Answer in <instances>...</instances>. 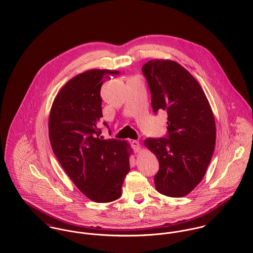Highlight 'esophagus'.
I'll list each match as a JSON object with an SVG mask.
<instances>
[{
	"mask_svg": "<svg viewBox=\"0 0 253 253\" xmlns=\"http://www.w3.org/2000/svg\"><path fill=\"white\" fill-rule=\"evenodd\" d=\"M130 145H131V147H132V149H133V151H134L135 153H137V152L140 151L139 141H137V140H131V141H130Z\"/></svg>",
	"mask_w": 253,
	"mask_h": 253,
	"instance_id": "esophagus-1",
	"label": "esophagus"
}]
</instances>
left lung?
<instances>
[{"label": "left lung", "instance_id": "1", "mask_svg": "<svg viewBox=\"0 0 253 253\" xmlns=\"http://www.w3.org/2000/svg\"><path fill=\"white\" fill-rule=\"evenodd\" d=\"M142 73L154 113H168L167 137L144 141L160 164L154 176L156 189L168 197H184L204 178L213 155L212 110L200 84L177 62L153 59L143 65Z\"/></svg>", "mask_w": 253, "mask_h": 253}]
</instances>
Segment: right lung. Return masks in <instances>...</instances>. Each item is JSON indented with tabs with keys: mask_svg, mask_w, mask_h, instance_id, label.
Segmentation results:
<instances>
[{
	"mask_svg": "<svg viewBox=\"0 0 253 253\" xmlns=\"http://www.w3.org/2000/svg\"><path fill=\"white\" fill-rule=\"evenodd\" d=\"M119 74L91 69L77 75L57 93L48 119L49 141L59 164L77 188L95 203L118 200L129 171V145L103 139L98 127L103 117L102 84Z\"/></svg>",
	"mask_w": 253,
	"mask_h": 253,
	"instance_id": "right-lung-1",
	"label": "right lung"
}]
</instances>
